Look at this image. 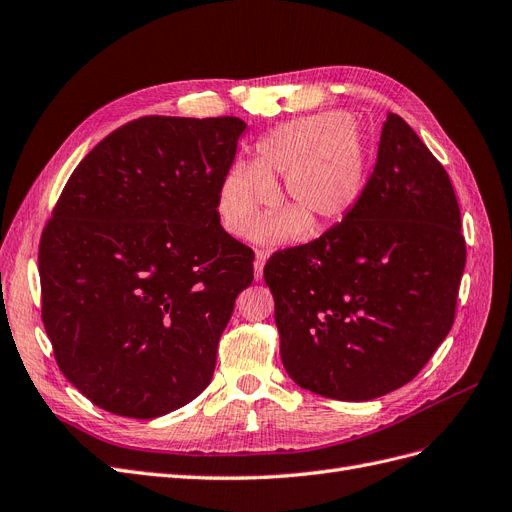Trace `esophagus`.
Returning a JSON list of instances; mask_svg holds the SVG:
<instances>
[{"label": "esophagus", "mask_w": 512, "mask_h": 512, "mask_svg": "<svg viewBox=\"0 0 512 512\" xmlns=\"http://www.w3.org/2000/svg\"><path fill=\"white\" fill-rule=\"evenodd\" d=\"M269 254L267 252H256V260H254V277L256 281L262 279V271H264V262H267Z\"/></svg>", "instance_id": "34e87169"}]
</instances>
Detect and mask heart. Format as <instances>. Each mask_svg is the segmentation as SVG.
I'll list each match as a JSON object with an SVG mask.
<instances>
[{"mask_svg": "<svg viewBox=\"0 0 512 512\" xmlns=\"http://www.w3.org/2000/svg\"><path fill=\"white\" fill-rule=\"evenodd\" d=\"M368 173L364 135L341 112L284 122L254 148L252 167L235 165L218 188V216L233 237H250L275 201L273 182L284 175L292 207L279 209L258 228V241L290 243L315 224L345 218L360 201Z\"/></svg>", "mask_w": 512, "mask_h": 512, "instance_id": "b5f03b06", "label": "heart"}]
</instances>
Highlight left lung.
Returning a JSON list of instances; mask_svg holds the SVG:
<instances>
[{
    "instance_id": "left-lung-1",
    "label": "left lung",
    "mask_w": 512,
    "mask_h": 512,
    "mask_svg": "<svg viewBox=\"0 0 512 512\" xmlns=\"http://www.w3.org/2000/svg\"><path fill=\"white\" fill-rule=\"evenodd\" d=\"M464 264L445 167L407 122L387 114L356 207L264 267L288 375L334 400L398 390L449 334Z\"/></svg>"
}]
</instances>
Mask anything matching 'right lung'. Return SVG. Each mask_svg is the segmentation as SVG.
I'll return each instance as SVG.
<instances>
[{
  "mask_svg": "<svg viewBox=\"0 0 512 512\" xmlns=\"http://www.w3.org/2000/svg\"><path fill=\"white\" fill-rule=\"evenodd\" d=\"M245 122L144 116L67 180L40 241L42 320L61 373L97 407L152 419L195 400L254 254L220 226Z\"/></svg>",
  "mask_w": 512,
  "mask_h": 512,
  "instance_id": "add662e5",
  "label": "right lung"
}]
</instances>
